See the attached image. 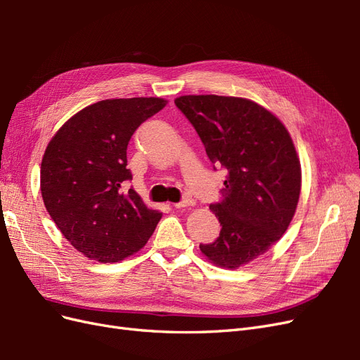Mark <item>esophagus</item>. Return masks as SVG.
<instances>
[{"mask_svg": "<svg viewBox=\"0 0 360 360\" xmlns=\"http://www.w3.org/2000/svg\"><path fill=\"white\" fill-rule=\"evenodd\" d=\"M189 205H193V201L191 198H186V200H183L180 202L174 204V207H176V209H184V207H189Z\"/></svg>", "mask_w": 360, "mask_h": 360, "instance_id": "obj_1", "label": "esophagus"}]
</instances>
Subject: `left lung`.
Instances as JSON below:
<instances>
[{"instance_id":"8db88e82","label":"left lung","mask_w":360,"mask_h":360,"mask_svg":"<svg viewBox=\"0 0 360 360\" xmlns=\"http://www.w3.org/2000/svg\"><path fill=\"white\" fill-rule=\"evenodd\" d=\"M174 102L212 163L228 171L222 202L210 205L221 234L200 250L217 267L238 269L267 252L292 221L302 188L296 147L274 112L245 97L189 94Z\"/></svg>"}]
</instances>
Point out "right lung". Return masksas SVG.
<instances>
[{"label": "right lung", "mask_w": 360, "mask_h": 360, "mask_svg": "<svg viewBox=\"0 0 360 360\" xmlns=\"http://www.w3.org/2000/svg\"><path fill=\"white\" fill-rule=\"evenodd\" d=\"M162 97L106 99L72 115L41 159L40 191L68 242L86 258L118 263L144 248L162 213L134 191L126 150L136 127L165 108Z\"/></svg>", "instance_id": "add662e5"}]
</instances>
